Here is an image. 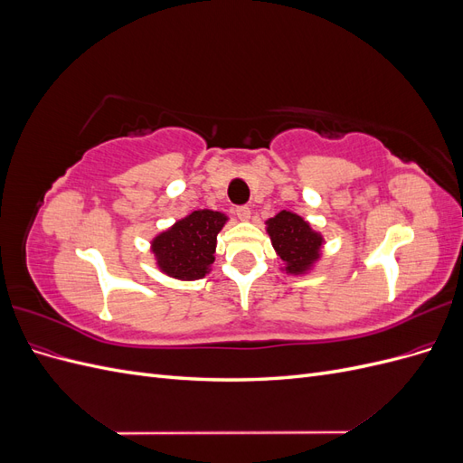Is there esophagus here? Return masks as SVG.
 I'll return each mask as SVG.
<instances>
[{
    "mask_svg": "<svg viewBox=\"0 0 463 463\" xmlns=\"http://www.w3.org/2000/svg\"><path fill=\"white\" fill-rule=\"evenodd\" d=\"M235 214L241 222H247L250 218V208L249 206H237L235 208Z\"/></svg>",
    "mask_w": 463,
    "mask_h": 463,
    "instance_id": "esophagus-1",
    "label": "esophagus"
}]
</instances>
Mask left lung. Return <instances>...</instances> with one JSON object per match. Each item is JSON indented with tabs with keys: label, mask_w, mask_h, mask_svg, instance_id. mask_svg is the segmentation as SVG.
<instances>
[{
	"label": "left lung",
	"mask_w": 463,
	"mask_h": 463,
	"mask_svg": "<svg viewBox=\"0 0 463 463\" xmlns=\"http://www.w3.org/2000/svg\"><path fill=\"white\" fill-rule=\"evenodd\" d=\"M266 232L278 257L286 262L288 274H307L320 259V247L325 243L322 235L289 210L266 220Z\"/></svg>",
	"instance_id": "left-lung-1"
}]
</instances>
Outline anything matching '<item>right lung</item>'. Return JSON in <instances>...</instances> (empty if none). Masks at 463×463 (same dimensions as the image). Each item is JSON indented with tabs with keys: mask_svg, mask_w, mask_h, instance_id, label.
<instances>
[{
	"mask_svg": "<svg viewBox=\"0 0 463 463\" xmlns=\"http://www.w3.org/2000/svg\"><path fill=\"white\" fill-rule=\"evenodd\" d=\"M226 222L228 216L214 210H194L177 220L152 240L158 269L177 279L204 278L214 262L216 237Z\"/></svg>",
	"mask_w": 463,
	"mask_h": 463,
	"instance_id": "add662e5",
	"label": "right lung"
}]
</instances>
